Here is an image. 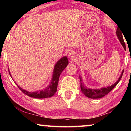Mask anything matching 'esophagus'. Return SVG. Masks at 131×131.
Listing matches in <instances>:
<instances>
[{"label": "esophagus", "instance_id": "1", "mask_svg": "<svg viewBox=\"0 0 131 131\" xmlns=\"http://www.w3.org/2000/svg\"><path fill=\"white\" fill-rule=\"evenodd\" d=\"M68 56L70 58L73 59L75 57H76V54H75V53L74 52H69Z\"/></svg>", "mask_w": 131, "mask_h": 131}]
</instances>
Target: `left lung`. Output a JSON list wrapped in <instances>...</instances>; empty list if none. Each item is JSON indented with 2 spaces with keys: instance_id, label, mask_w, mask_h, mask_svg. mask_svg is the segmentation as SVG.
<instances>
[{
  "instance_id": "1",
  "label": "left lung",
  "mask_w": 131,
  "mask_h": 131,
  "mask_svg": "<svg viewBox=\"0 0 131 131\" xmlns=\"http://www.w3.org/2000/svg\"><path fill=\"white\" fill-rule=\"evenodd\" d=\"M121 31L120 29H119L118 28H117V31H116V34L117 36L118 37V39L120 41V43H121L122 46H123V47L124 48V50H126V46H125V42L124 41V39H123V35H122ZM124 73V70L122 72L121 75L120 77H119V79L118 80L116 83H115L114 84H113L112 85L110 86V87H107L106 88H101V89H98V90H93V89H90V88H87L84 85V84L83 83H81V90L82 92L86 96H87L88 97H90V98H93V99H96V98H101V97H102L104 96L107 95L108 93H109L111 91H112L113 88L116 87V85L118 83V82L120 81V80L121 79L122 76H123ZM80 81H81V78L80 77Z\"/></svg>"
}]
</instances>
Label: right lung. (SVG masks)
Here are the masks:
<instances>
[{
	"mask_svg": "<svg viewBox=\"0 0 131 131\" xmlns=\"http://www.w3.org/2000/svg\"><path fill=\"white\" fill-rule=\"evenodd\" d=\"M68 60L66 57H64L62 58L61 59L57 62L55 64L54 72H53L52 81L48 87L46 88L43 90H39L37 92H28L27 91H25L22 89L21 87L18 86L22 92L24 93L25 95L28 96L35 98H46V97H50L53 96L55 92H57L58 83L59 76L61 74V73L64 70L67 65H68ZM9 74L10 73H9ZM11 76V74H10Z\"/></svg>",
	"mask_w": 131,
	"mask_h": 131,
	"instance_id": "add662e5",
	"label": "right lung"
}]
</instances>
